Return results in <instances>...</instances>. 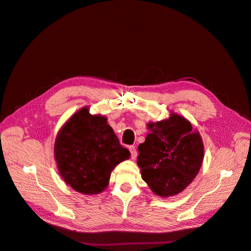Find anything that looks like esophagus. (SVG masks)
I'll use <instances>...</instances> for the list:
<instances>
[{"mask_svg":"<svg viewBox=\"0 0 251 251\" xmlns=\"http://www.w3.org/2000/svg\"><path fill=\"white\" fill-rule=\"evenodd\" d=\"M128 150H130V151H131L132 159H134V160H135L136 157H137V150H136V148L134 146L128 147Z\"/></svg>","mask_w":251,"mask_h":251,"instance_id":"34e87169","label":"esophagus"}]
</instances>
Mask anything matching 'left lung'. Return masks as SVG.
<instances>
[{"label":"left lung","instance_id":"obj_1","mask_svg":"<svg viewBox=\"0 0 251 251\" xmlns=\"http://www.w3.org/2000/svg\"><path fill=\"white\" fill-rule=\"evenodd\" d=\"M151 133L138 146L137 164L151 192L161 198L178 195L198 175L204 158L200 133L189 121L171 112L170 117L148 124Z\"/></svg>","mask_w":251,"mask_h":251}]
</instances>
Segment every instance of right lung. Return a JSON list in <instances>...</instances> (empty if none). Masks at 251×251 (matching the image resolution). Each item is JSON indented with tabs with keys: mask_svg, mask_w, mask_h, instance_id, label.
Instances as JSON below:
<instances>
[{
	"mask_svg": "<svg viewBox=\"0 0 251 251\" xmlns=\"http://www.w3.org/2000/svg\"><path fill=\"white\" fill-rule=\"evenodd\" d=\"M130 156L107 117L90 114L88 105L66 121L55 138L54 159L60 177L83 195L102 193L112 171Z\"/></svg>",
	"mask_w": 251,
	"mask_h": 251,
	"instance_id": "obj_1",
	"label": "right lung"
}]
</instances>
